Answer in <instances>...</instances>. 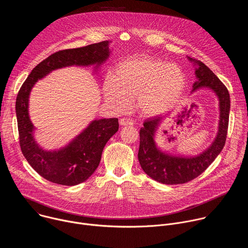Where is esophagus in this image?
Returning a JSON list of instances; mask_svg holds the SVG:
<instances>
[{
	"mask_svg": "<svg viewBox=\"0 0 248 248\" xmlns=\"http://www.w3.org/2000/svg\"><path fill=\"white\" fill-rule=\"evenodd\" d=\"M120 124H121L122 126H125V125H132V124H133V122H132L131 120H129V119H125V118H124V119H121V120H120Z\"/></svg>",
	"mask_w": 248,
	"mask_h": 248,
	"instance_id": "1",
	"label": "esophagus"
}]
</instances>
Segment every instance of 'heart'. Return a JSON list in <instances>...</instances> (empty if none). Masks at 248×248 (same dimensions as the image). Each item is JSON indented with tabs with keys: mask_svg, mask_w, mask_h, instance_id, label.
Returning a JSON list of instances; mask_svg holds the SVG:
<instances>
[{
	"mask_svg": "<svg viewBox=\"0 0 248 248\" xmlns=\"http://www.w3.org/2000/svg\"><path fill=\"white\" fill-rule=\"evenodd\" d=\"M185 85L186 77L178 64L138 57L121 62L115 76L106 78L104 95L119 111L128 107L129 99L137 98L140 112L154 117L171 107Z\"/></svg>",
	"mask_w": 248,
	"mask_h": 248,
	"instance_id": "b5f03b06",
	"label": "heart"
}]
</instances>
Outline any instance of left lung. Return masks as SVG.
I'll return each instance as SVG.
<instances>
[{"instance_id":"obj_1","label":"left lung","mask_w":248,"mask_h":248,"mask_svg":"<svg viewBox=\"0 0 248 248\" xmlns=\"http://www.w3.org/2000/svg\"><path fill=\"white\" fill-rule=\"evenodd\" d=\"M187 60L195 66L196 78L190 94L200 89H208L219 101L218 131L212 143L201 153L190 156L172 154L161 149L155 139L160 125L170 112L166 116L146 120L139 131L138 161L146 174L164 185H180L194 180L214 162L226 143L231 109L229 91L202 62L190 57H187Z\"/></svg>"}]
</instances>
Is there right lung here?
<instances>
[{
	"label": "right lung",
	"instance_id": "obj_1",
	"mask_svg": "<svg viewBox=\"0 0 248 248\" xmlns=\"http://www.w3.org/2000/svg\"><path fill=\"white\" fill-rule=\"evenodd\" d=\"M112 41H103L81 48L57 52L35 66L22 84L16 102L20 148L29 165L47 181L73 186L85 182L98 168L103 149L119 130L118 119L91 121L68 143L59 149L43 148L35 139L29 116V97L32 88L53 70L67 66H93L97 74L109 59Z\"/></svg>",
	"mask_w": 248,
	"mask_h": 248
}]
</instances>
